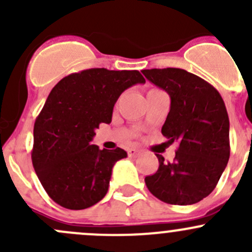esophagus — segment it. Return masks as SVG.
Wrapping results in <instances>:
<instances>
[{
  "instance_id": "34e87169",
  "label": "esophagus",
  "mask_w": 252,
  "mask_h": 252,
  "mask_svg": "<svg viewBox=\"0 0 252 252\" xmlns=\"http://www.w3.org/2000/svg\"><path fill=\"white\" fill-rule=\"evenodd\" d=\"M126 151H128V155H129V156H130V157L136 156V155L139 154V150L135 149V147H131V149H128V150H126Z\"/></svg>"
}]
</instances>
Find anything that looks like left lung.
I'll return each instance as SVG.
<instances>
[{
	"instance_id": "1",
	"label": "left lung",
	"mask_w": 252,
	"mask_h": 252,
	"mask_svg": "<svg viewBox=\"0 0 252 252\" xmlns=\"http://www.w3.org/2000/svg\"><path fill=\"white\" fill-rule=\"evenodd\" d=\"M142 74L171 97L161 131L169 145L178 142L173 162L156 155L159 167L145 178L147 189L166 204H196L213 191L229 159L224 101L211 84L184 69H144Z\"/></svg>"
}]
</instances>
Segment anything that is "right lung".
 Here are the masks:
<instances>
[{
  "label": "right lung",
  "instance_id": "right-lung-1",
  "mask_svg": "<svg viewBox=\"0 0 252 252\" xmlns=\"http://www.w3.org/2000/svg\"><path fill=\"white\" fill-rule=\"evenodd\" d=\"M144 83L138 70L93 68L63 78L52 89L35 121L32 159L56 204L84 210L105 197L112 168L126 152L90 142L101 123H111L121 94Z\"/></svg>",
  "mask_w": 252,
  "mask_h": 252
}]
</instances>
